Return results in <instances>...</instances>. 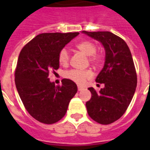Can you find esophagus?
<instances>
[{"instance_id": "obj_1", "label": "esophagus", "mask_w": 150, "mask_h": 150, "mask_svg": "<svg viewBox=\"0 0 150 150\" xmlns=\"http://www.w3.org/2000/svg\"><path fill=\"white\" fill-rule=\"evenodd\" d=\"M78 90L79 91H82V90H83V88L81 87V86H78Z\"/></svg>"}]
</instances>
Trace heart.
I'll return each instance as SVG.
<instances>
[{"label": "heart", "instance_id": "b5f03b06", "mask_svg": "<svg viewBox=\"0 0 150 150\" xmlns=\"http://www.w3.org/2000/svg\"><path fill=\"white\" fill-rule=\"evenodd\" d=\"M79 49L84 54L88 56L89 62L95 67H98L102 62V55L96 53L97 46L91 41H83L76 45ZM70 60V53L67 47L62 48L59 53V62L60 65L67 66ZM92 73L90 70H78L71 69L64 73V77L67 79L75 82L78 84H83L87 79L91 78Z\"/></svg>", "mask_w": 150, "mask_h": 150}]
</instances>
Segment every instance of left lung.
<instances>
[{
    "label": "left lung",
    "instance_id": "obj_1",
    "mask_svg": "<svg viewBox=\"0 0 150 150\" xmlns=\"http://www.w3.org/2000/svg\"><path fill=\"white\" fill-rule=\"evenodd\" d=\"M100 42L105 49V62L96 82L104 83L97 92L89 88L90 100L86 103L89 116L101 125H109L125 112L135 93L137 77L129 46L121 38L108 31L87 32Z\"/></svg>",
    "mask_w": 150,
    "mask_h": 150
}]
</instances>
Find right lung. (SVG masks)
<instances>
[{
	"mask_svg": "<svg viewBox=\"0 0 150 150\" xmlns=\"http://www.w3.org/2000/svg\"><path fill=\"white\" fill-rule=\"evenodd\" d=\"M79 34L44 33L37 35L21 49L15 70V84L25 109L43 124H54L65 116L77 85L63 79L56 86L48 78L59 69V53Z\"/></svg>",
	"mask_w": 150,
	"mask_h": 150,
	"instance_id": "right-lung-1",
	"label": "right lung"
}]
</instances>
